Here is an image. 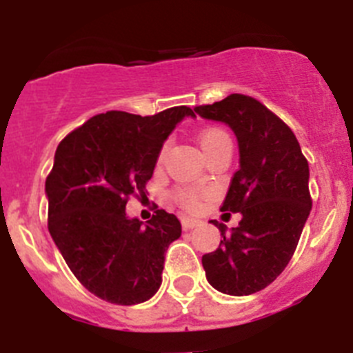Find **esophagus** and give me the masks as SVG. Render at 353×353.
<instances>
[{
    "label": "esophagus",
    "instance_id": "esophagus-1",
    "mask_svg": "<svg viewBox=\"0 0 353 353\" xmlns=\"http://www.w3.org/2000/svg\"><path fill=\"white\" fill-rule=\"evenodd\" d=\"M199 224L198 219H192V217H185V219H182V226L183 230H192V228H196Z\"/></svg>",
    "mask_w": 353,
    "mask_h": 353
}]
</instances>
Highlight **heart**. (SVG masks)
I'll return each mask as SVG.
<instances>
[{"label":"heart","mask_w":353,"mask_h":353,"mask_svg":"<svg viewBox=\"0 0 353 353\" xmlns=\"http://www.w3.org/2000/svg\"><path fill=\"white\" fill-rule=\"evenodd\" d=\"M224 139L230 138H228V134L224 132L223 129L208 127V129L201 130V134H199V146H201V150H203L205 154V152H208L210 148H214L217 143L224 141ZM174 198H176V201L182 203L185 208L194 210V208L199 207L201 199L205 198V191L203 189H199V187H182V189H179V191L174 192Z\"/></svg>","instance_id":"obj_1"}]
</instances>
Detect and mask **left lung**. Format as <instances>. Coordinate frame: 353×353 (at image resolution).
<instances>
[{"label": "left lung", "instance_id": "8db88e82", "mask_svg": "<svg viewBox=\"0 0 353 353\" xmlns=\"http://www.w3.org/2000/svg\"><path fill=\"white\" fill-rule=\"evenodd\" d=\"M194 111L226 123L240 155L221 207L239 212L240 223L228 232L226 224L212 221L223 240L201 258L205 276L217 292L251 295L269 286L292 260L311 212L310 166L292 129L252 97L233 93Z\"/></svg>", "mask_w": 353, "mask_h": 353}]
</instances>
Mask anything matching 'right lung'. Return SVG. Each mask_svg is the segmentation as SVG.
<instances>
[{
  "instance_id": "add662e5",
  "label": "right lung",
  "mask_w": 353,
  "mask_h": 353,
  "mask_svg": "<svg viewBox=\"0 0 353 353\" xmlns=\"http://www.w3.org/2000/svg\"><path fill=\"white\" fill-rule=\"evenodd\" d=\"M194 111L179 105L139 117L108 111L58 145L46 180L49 233L84 288L111 304L148 301L162 283L164 252L182 235L176 215L157 210L146 224L125 212L145 194L162 145Z\"/></svg>"
}]
</instances>
